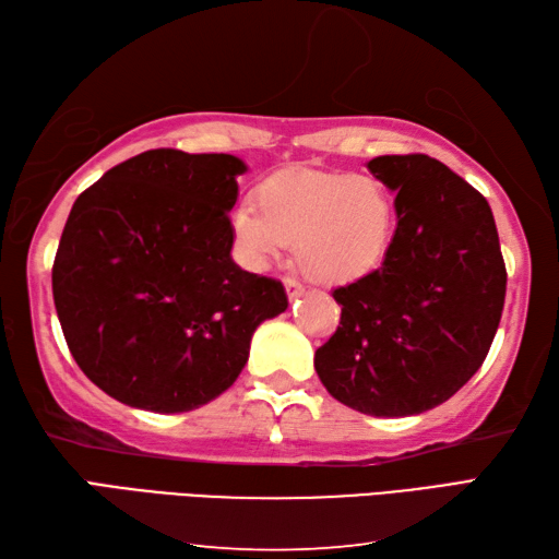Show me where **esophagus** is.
<instances>
[{
	"mask_svg": "<svg viewBox=\"0 0 559 559\" xmlns=\"http://www.w3.org/2000/svg\"><path fill=\"white\" fill-rule=\"evenodd\" d=\"M284 289H287L289 299H296V296H301L304 292V284L296 280V277H284Z\"/></svg>",
	"mask_w": 559,
	"mask_h": 559,
	"instance_id": "obj_1",
	"label": "esophagus"
}]
</instances>
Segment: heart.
<instances>
[{"instance_id": "1", "label": "heart", "mask_w": 559, "mask_h": 559, "mask_svg": "<svg viewBox=\"0 0 559 559\" xmlns=\"http://www.w3.org/2000/svg\"><path fill=\"white\" fill-rule=\"evenodd\" d=\"M255 206L229 216L236 255L263 270L294 243L304 275L345 284L381 265L393 238V200L373 176L284 170L255 188Z\"/></svg>"}]
</instances>
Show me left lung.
I'll use <instances>...</instances> for the list:
<instances>
[{
  "instance_id": "1",
  "label": "left lung",
  "mask_w": 559,
  "mask_h": 559,
  "mask_svg": "<svg viewBox=\"0 0 559 559\" xmlns=\"http://www.w3.org/2000/svg\"><path fill=\"white\" fill-rule=\"evenodd\" d=\"M397 229L381 267L333 292L340 325L316 371L343 405L407 417L447 403L483 367L499 328L507 267L487 200L427 154L376 156Z\"/></svg>"
}]
</instances>
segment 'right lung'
Listing matches in <instances>:
<instances>
[{
	"mask_svg": "<svg viewBox=\"0 0 559 559\" xmlns=\"http://www.w3.org/2000/svg\"><path fill=\"white\" fill-rule=\"evenodd\" d=\"M231 154L150 150L76 198L52 263L57 318L100 391L152 413L214 401L246 367L250 337L287 309L280 280L231 260Z\"/></svg>",
	"mask_w": 559,
	"mask_h": 559,
	"instance_id": "1",
	"label": "right lung"
}]
</instances>
